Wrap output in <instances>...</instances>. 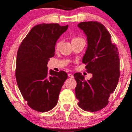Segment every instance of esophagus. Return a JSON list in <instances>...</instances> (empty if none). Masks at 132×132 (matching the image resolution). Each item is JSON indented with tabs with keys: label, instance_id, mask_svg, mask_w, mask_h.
Returning <instances> with one entry per match:
<instances>
[{
	"label": "esophagus",
	"instance_id": "34e87169",
	"mask_svg": "<svg viewBox=\"0 0 132 132\" xmlns=\"http://www.w3.org/2000/svg\"><path fill=\"white\" fill-rule=\"evenodd\" d=\"M68 77H70V78H73V75L72 74H71V73H69V74H68Z\"/></svg>",
	"mask_w": 132,
	"mask_h": 132
}]
</instances>
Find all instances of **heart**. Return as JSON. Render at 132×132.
Segmentation results:
<instances>
[{"mask_svg":"<svg viewBox=\"0 0 132 132\" xmlns=\"http://www.w3.org/2000/svg\"><path fill=\"white\" fill-rule=\"evenodd\" d=\"M80 39H82V38H80V37H74V38H73V39H72V41H75V40H80ZM60 43H61L60 42H58L57 43V44H56V46H55L56 48H59V47L60 46Z\"/></svg>","mask_w":132,"mask_h":132,"instance_id":"heart-1","label":"heart"}]
</instances>
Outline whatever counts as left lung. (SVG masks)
Wrapping results in <instances>:
<instances>
[{
	"mask_svg": "<svg viewBox=\"0 0 132 132\" xmlns=\"http://www.w3.org/2000/svg\"><path fill=\"white\" fill-rule=\"evenodd\" d=\"M78 26L87 36V48L82 62L92 77L85 80L81 73H75V96L81 109L96 112L108 104L110 95L117 87L120 74L119 53L103 24L92 21L81 22Z\"/></svg>",
	"mask_w": 132,
	"mask_h": 132,
	"instance_id": "1",
	"label": "left lung"
}]
</instances>
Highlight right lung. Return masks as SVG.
I'll list each match as a JSON object with an SVG mask.
<instances>
[{"mask_svg": "<svg viewBox=\"0 0 132 132\" xmlns=\"http://www.w3.org/2000/svg\"><path fill=\"white\" fill-rule=\"evenodd\" d=\"M68 25L42 23L33 27L24 38L17 54L15 78L28 106L40 112L51 110L57 104L59 94L68 78L64 71L50 70V58L54 56L56 42Z\"/></svg>", "mask_w": 132, "mask_h": 132, "instance_id": "add662e5", "label": "right lung"}]
</instances>
